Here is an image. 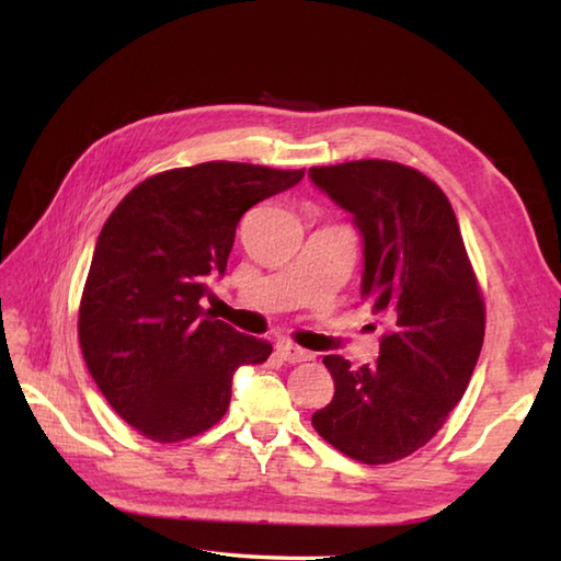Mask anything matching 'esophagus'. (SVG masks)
Returning <instances> with one entry per match:
<instances>
[{
	"mask_svg": "<svg viewBox=\"0 0 561 561\" xmlns=\"http://www.w3.org/2000/svg\"><path fill=\"white\" fill-rule=\"evenodd\" d=\"M277 354L282 362H289V364H299V362H311L313 359V352L296 347L291 342H277Z\"/></svg>",
	"mask_w": 561,
	"mask_h": 561,
	"instance_id": "esophagus-1",
	"label": "esophagus"
}]
</instances>
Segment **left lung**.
I'll return each instance as SVG.
<instances>
[{
  "mask_svg": "<svg viewBox=\"0 0 561 561\" xmlns=\"http://www.w3.org/2000/svg\"><path fill=\"white\" fill-rule=\"evenodd\" d=\"M308 175L352 214L364 243L362 296L392 328L371 366L325 356L335 396L313 414V426L354 460H400L444 426L478 366V279L448 197L424 173L366 159L318 165Z\"/></svg>",
  "mask_w": 561,
  "mask_h": 561,
  "instance_id": "1",
  "label": "left lung"
}]
</instances>
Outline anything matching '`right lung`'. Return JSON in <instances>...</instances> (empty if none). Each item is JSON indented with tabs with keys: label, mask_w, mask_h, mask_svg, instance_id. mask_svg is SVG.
Instances as JSON below:
<instances>
[{
	"label": "right lung",
	"mask_w": 561,
	"mask_h": 561,
	"mask_svg": "<svg viewBox=\"0 0 561 561\" xmlns=\"http://www.w3.org/2000/svg\"><path fill=\"white\" fill-rule=\"evenodd\" d=\"M304 178L209 161L147 178L105 221L79 306V342L96 386L147 438L173 444L229 410L238 366L262 364L267 340L202 311L224 277L243 214Z\"/></svg>",
	"instance_id": "1"
}]
</instances>
